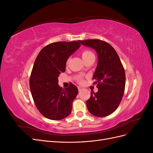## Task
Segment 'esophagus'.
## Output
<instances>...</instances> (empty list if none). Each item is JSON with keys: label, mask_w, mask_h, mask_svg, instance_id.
I'll use <instances>...</instances> for the list:
<instances>
[{"label": "esophagus", "mask_w": 153, "mask_h": 153, "mask_svg": "<svg viewBox=\"0 0 153 153\" xmlns=\"http://www.w3.org/2000/svg\"><path fill=\"white\" fill-rule=\"evenodd\" d=\"M78 91H82L84 89H83V87L78 86Z\"/></svg>", "instance_id": "1"}]
</instances>
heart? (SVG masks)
Instances as JSON below:
<instances>
[{"mask_svg": "<svg viewBox=\"0 0 153 153\" xmlns=\"http://www.w3.org/2000/svg\"><path fill=\"white\" fill-rule=\"evenodd\" d=\"M81 55H82V57L83 60H84V61H85V60L87 59L88 58H89L90 57L92 56V55H94V54L92 53L91 52V51L85 50H83V51H82V53H81ZM68 62H69V59L67 60L66 64H68ZM79 80H80V81H82V79H81L80 78H79Z\"/></svg>", "mask_w": 153, "mask_h": 153, "instance_id": "obj_1", "label": "heart"}]
</instances>
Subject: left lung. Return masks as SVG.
Wrapping results in <instances>:
<instances>
[{"instance_id":"1","label":"left lung","mask_w":153,"mask_h":153,"mask_svg":"<svg viewBox=\"0 0 153 153\" xmlns=\"http://www.w3.org/2000/svg\"><path fill=\"white\" fill-rule=\"evenodd\" d=\"M78 41L93 48L98 57L92 77L98 91L91 92L86 101L87 109L96 117L108 116L117 108L123 98L126 84L124 69L116 51L108 43L100 39Z\"/></svg>"}]
</instances>
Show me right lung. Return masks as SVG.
<instances>
[{"instance_id":"add662e5","label":"right lung","mask_w":153,"mask_h":153,"mask_svg":"<svg viewBox=\"0 0 153 153\" xmlns=\"http://www.w3.org/2000/svg\"><path fill=\"white\" fill-rule=\"evenodd\" d=\"M80 47L78 41L51 43L40 51L35 60L29 80L31 94L39 112L49 119L59 121L71 112L78 89L71 84L62 89L58 77L65 71L69 57Z\"/></svg>"}]
</instances>
